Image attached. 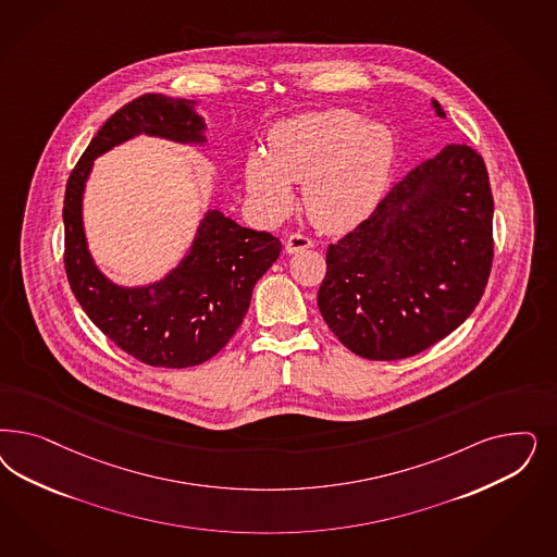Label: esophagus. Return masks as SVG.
I'll return each mask as SVG.
<instances>
[{
  "label": "esophagus",
  "instance_id": "obj_1",
  "mask_svg": "<svg viewBox=\"0 0 557 557\" xmlns=\"http://www.w3.org/2000/svg\"><path fill=\"white\" fill-rule=\"evenodd\" d=\"M311 246H313L311 237H307L304 234H290L287 237V242H285V251L287 253H295V251L307 250Z\"/></svg>",
  "mask_w": 557,
  "mask_h": 557
}]
</instances>
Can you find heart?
I'll use <instances>...</instances> for the list:
<instances>
[{
  "instance_id": "1",
  "label": "heart",
  "mask_w": 557,
  "mask_h": 557,
  "mask_svg": "<svg viewBox=\"0 0 557 557\" xmlns=\"http://www.w3.org/2000/svg\"><path fill=\"white\" fill-rule=\"evenodd\" d=\"M395 160L394 133L350 110H322L270 128L267 156L246 160V188L269 216L295 205L290 184H304L309 219L330 234L350 232L377 209Z\"/></svg>"
}]
</instances>
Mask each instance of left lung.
Instances as JSON below:
<instances>
[{"mask_svg": "<svg viewBox=\"0 0 557 557\" xmlns=\"http://www.w3.org/2000/svg\"><path fill=\"white\" fill-rule=\"evenodd\" d=\"M438 116L443 108L432 100ZM494 198L482 156L447 145L330 244L318 307L362 359L413 357L449 336L484 295Z\"/></svg>", "mask_w": 557, "mask_h": 557, "instance_id": "obj_1", "label": "left lung"}]
</instances>
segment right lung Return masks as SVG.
Returning a JSON list of instances; mask_svg holds the SVG:
<instances>
[{"mask_svg":"<svg viewBox=\"0 0 557 557\" xmlns=\"http://www.w3.org/2000/svg\"><path fill=\"white\" fill-rule=\"evenodd\" d=\"M195 100L144 94L119 108L73 168L63 200L65 272L75 299L102 334L151 367L184 369L215 357L250 307L258 278L274 264L281 242L207 211L178 267L147 287H121L91 260L82 200L94 160L137 135L202 145L205 121Z\"/></svg>","mask_w":557,"mask_h":557,"instance_id":"right-lung-1","label":"right lung"}]
</instances>
